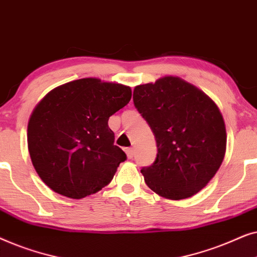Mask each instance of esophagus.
Segmentation results:
<instances>
[{"mask_svg":"<svg viewBox=\"0 0 257 257\" xmlns=\"http://www.w3.org/2000/svg\"><path fill=\"white\" fill-rule=\"evenodd\" d=\"M125 152H126V156H127L128 159H132L133 156H135V150H133L132 147H130V149H126Z\"/></svg>","mask_w":257,"mask_h":257,"instance_id":"34e87169","label":"esophagus"}]
</instances>
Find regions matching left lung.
<instances>
[{
	"mask_svg": "<svg viewBox=\"0 0 257 257\" xmlns=\"http://www.w3.org/2000/svg\"><path fill=\"white\" fill-rule=\"evenodd\" d=\"M133 103L157 142L156 161L142 170L146 185L171 200L191 198L201 191L226 153V126L216 104L198 87L173 76L136 86Z\"/></svg>",
	"mask_w": 257,
	"mask_h": 257,
	"instance_id": "left-lung-1",
	"label": "left lung"
}]
</instances>
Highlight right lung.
Segmentation results:
<instances>
[{"instance_id":"obj_1","label":"right lung","mask_w":257,"mask_h":257,"mask_svg":"<svg viewBox=\"0 0 257 257\" xmlns=\"http://www.w3.org/2000/svg\"><path fill=\"white\" fill-rule=\"evenodd\" d=\"M131 96L130 86L82 78L51 90L37 104L28 124V149L45 185L82 199L110 184L126 154L114 145L107 121Z\"/></svg>"}]
</instances>
